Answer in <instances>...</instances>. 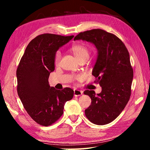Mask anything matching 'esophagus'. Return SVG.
Here are the masks:
<instances>
[{"label": "esophagus", "instance_id": "1", "mask_svg": "<svg viewBox=\"0 0 150 150\" xmlns=\"http://www.w3.org/2000/svg\"><path fill=\"white\" fill-rule=\"evenodd\" d=\"M83 93V92L82 91H79L77 89H75L74 90V96H79L82 95V94Z\"/></svg>", "mask_w": 150, "mask_h": 150}]
</instances>
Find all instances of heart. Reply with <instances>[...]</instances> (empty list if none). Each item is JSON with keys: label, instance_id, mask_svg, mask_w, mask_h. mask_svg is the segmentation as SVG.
Instances as JSON below:
<instances>
[{"label": "heart", "instance_id": "b5f03b06", "mask_svg": "<svg viewBox=\"0 0 150 150\" xmlns=\"http://www.w3.org/2000/svg\"><path fill=\"white\" fill-rule=\"evenodd\" d=\"M71 52L75 55V57L77 58L78 61L80 60H86L87 61L89 58L90 52L88 48L85 45L81 44H76L74 45L71 47ZM61 58V52L60 51H57L55 55V62L57 63L59 62Z\"/></svg>", "mask_w": 150, "mask_h": 150}]
</instances>
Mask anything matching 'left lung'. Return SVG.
<instances>
[{"label":"left lung","instance_id":"obj_1","mask_svg":"<svg viewBox=\"0 0 150 150\" xmlns=\"http://www.w3.org/2000/svg\"><path fill=\"white\" fill-rule=\"evenodd\" d=\"M90 42L97 50L92 74L102 91H85L91 98L85 116L96 125H105L118 117L130 99L133 69L125 45L115 35L103 30L93 29L81 32L75 40Z\"/></svg>","mask_w":150,"mask_h":150}]
</instances>
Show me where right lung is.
<instances>
[{"label":"right lung","instance_id":"1","mask_svg":"<svg viewBox=\"0 0 150 150\" xmlns=\"http://www.w3.org/2000/svg\"><path fill=\"white\" fill-rule=\"evenodd\" d=\"M74 35L44 34L30 42L16 71L17 92L24 108L33 120L47 126L63 113L65 103L72 99L70 88L57 90L50 87L48 79L55 69V55Z\"/></svg>","mask_w":150,"mask_h":150}]
</instances>
